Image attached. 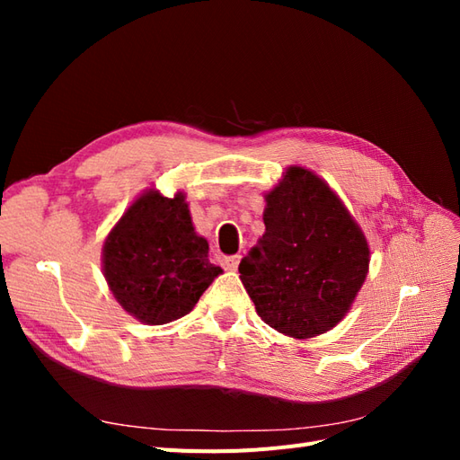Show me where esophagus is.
Segmentation results:
<instances>
[{
	"label": "esophagus",
	"instance_id": "obj_1",
	"mask_svg": "<svg viewBox=\"0 0 460 460\" xmlns=\"http://www.w3.org/2000/svg\"><path fill=\"white\" fill-rule=\"evenodd\" d=\"M220 264H222V269L235 270V269H238V264H240V255H226V257H222V259H220Z\"/></svg>",
	"mask_w": 460,
	"mask_h": 460
}]
</instances>
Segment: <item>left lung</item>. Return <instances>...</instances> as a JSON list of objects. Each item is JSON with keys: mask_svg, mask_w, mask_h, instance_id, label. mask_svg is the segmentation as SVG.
<instances>
[{"mask_svg": "<svg viewBox=\"0 0 460 460\" xmlns=\"http://www.w3.org/2000/svg\"><path fill=\"white\" fill-rule=\"evenodd\" d=\"M262 238L240 262L259 316L286 336L307 340L336 326L363 286L370 249L324 180L288 169L267 196Z\"/></svg>", "mask_w": 460, "mask_h": 460, "instance_id": "left-lung-1", "label": "left lung"}]
</instances>
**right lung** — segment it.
<instances>
[{
	"label": "right lung",
	"instance_id": "right-lung-1",
	"mask_svg": "<svg viewBox=\"0 0 460 460\" xmlns=\"http://www.w3.org/2000/svg\"><path fill=\"white\" fill-rule=\"evenodd\" d=\"M184 193L137 198L103 245V274L120 307L157 326L188 314L222 272L193 232Z\"/></svg>",
	"mask_w": 460,
	"mask_h": 460
}]
</instances>
